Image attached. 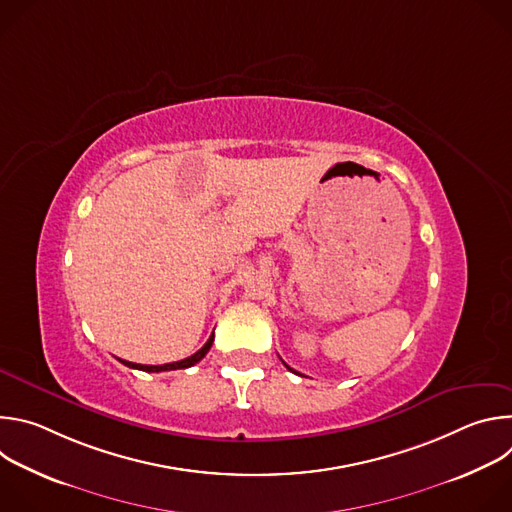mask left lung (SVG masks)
Returning a JSON list of instances; mask_svg holds the SVG:
<instances>
[{"mask_svg":"<svg viewBox=\"0 0 512 512\" xmlns=\"http://www.w3.org/2000/svg\"><path fill=\"white\" fill-rule=\"evenodd\" d=\"M283 364H285V362H283ZM285 367H287V364H285ZM287 369H289V367H287ZM289 371H291V369H289Z\"/></svg>","mask_w":512,"mask_h":512,"instance_id":"8db88e82","label":"left lung"}]
</instances>
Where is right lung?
<instances>
[{
	"instance_id": "add662e5",
	"label": "right lung",
	"mask_w": 512,
	"mask_h": 512,
	"mask_svg": "<svg viewBox=\"0 0 512 512\" xmlns=\"http://www.w3.org/2000/svg\"><path fill=\"white\" fill-rule=\"evenodd\" d=\"M212 340H214V332L210 334V338L206 340V344L198 352H194L192 356H188L184 360H178V362H168V364H137V362H127V360H121V362L125 364V367H129V369H137V371H145V373H162V371L188 369V367H192V364H196L198 360H202L206 356V352L212 346Z\"/></svg>"
}]
</instances>
